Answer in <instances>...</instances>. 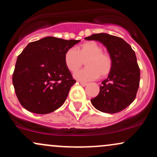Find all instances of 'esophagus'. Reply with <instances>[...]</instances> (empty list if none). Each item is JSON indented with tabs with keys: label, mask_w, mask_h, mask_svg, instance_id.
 <instances>
[{
	"label": "esophagus",
	"mask_w": 157,
	"mask_h": 157,
	"mask_svg": "<svg viewBox=\"0 0 157 157\" xmlns=\"http://www.w3.org/2000/svg\"><path fill=\"white\" fill-rule=\"evenodd\" d=\"M80 83L81 86H83V87H84V86H86L88 85V83H86V82H80Z\"/></svg>",
	"instance_id": "34e87169"
}]
</instances>
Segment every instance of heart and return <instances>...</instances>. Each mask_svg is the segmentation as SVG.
Here are the masks:
<instances>
[{
    "label": "heart",
    "instance_id": "heart-1",
    "mask_svg": "<svg viewBox=\"0 0 157 157\" xmlns=\"http://www.w3.org/2000/svg\"><path fill=\"white\" fill-rule=\"evenodd\" d=\"M86 67L75 75L77 80L89 81L99 76L105 77L112 68V60L109 54L102 52V48L94 41H87L76 49L71 48L64 55V63L71 72L78 71L84 63Z\"/></svg>",
    "mask_w": 157,
    "mask_h": 157
}]
</instances>
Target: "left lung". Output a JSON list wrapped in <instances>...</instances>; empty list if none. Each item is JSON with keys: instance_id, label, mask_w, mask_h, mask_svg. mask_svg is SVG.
Listing matches in <instances>:
<instances>
[{"instance_id": "left-lung-1", "label": "left lung", "mask_w": 157, "mask_h": 157, "mask_svg": "<svg viewBox=\"0 0 157 157\" xmlns=\"http://www.w3.org/2000/svg\"><path fill=\"white\" fill-rule=\"evenodd\" d=\"M85 39L103 44L112 60L109 76L102 82L99 94L91 100V104L102 112H120L134 101L140 86V70L135 52L121 37L107 33L94 34Z\"/></svg>"}]
</instances>
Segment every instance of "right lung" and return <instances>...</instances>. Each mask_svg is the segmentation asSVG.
Here are the masks:
<instances>
[{
	"label": "right lung",
	"instance_id": "obj_1",
	"mask_svg": "<svg viewBox=\"0 0 157 157\" xmlns=\"http://www.w3.org/2000/svg\"><path fill=\"white\" fill-rule=\"evenodd\" d=\"M80 40L46 37L29 43L17 57L12 83L20 103L30 112H53L76 82L64 63L68 49Z\"/></svg>",
	"mask_w": 157,
	"mask_h": 157
}]
</instances>
